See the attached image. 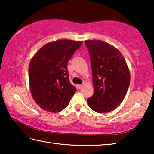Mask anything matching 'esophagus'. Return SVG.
Returning <instances> with one entry per match:
<instances>
[{"label":"esophagus","mask_w":154,"mask_h":154,"mask_svg":"<svg viewBox=\"0 0 154 154\" xmlns=\"http://www.w3.org/2000/svg\"><path fill=\"white\" fill-rule=\"evenodd\" d=\"M77 88L79 90H80V89H82V88H83V85H81V84H79V85H77Z\"/></svg>","instance_id":"34e87169"}]
</instances>
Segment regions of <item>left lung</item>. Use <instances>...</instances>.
Instances as JSON below:
<instances>
[{
	"label": "left lung",
	"mask_w": 154,
	"mask_h": 154,
	"mask_svg": "<svg viewBox=\"0 0 154 154\" xmlns=\"http://www.w3.org/2000/svg\"><path fill=\"white\" fill-rule=\"evenodd\" d=\"M85 45L90 54L94 94L88 105L97 113H106L120 105L128 90L130 75L121 52L99 40H88Z\"/></svg>",
	"instance_id": "8db88e82"
}]
</instances>
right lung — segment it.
<instances>
[{
  "label": "right lung",
  "mask_w": 154,
  "mask_h": 154,
  "mask_svg": "<svg viewBox=\"0 0 154 154\" xmlns=\"http://www.w3.org/2000/svg\"><path fill=\"white\" fill-rule=\"evenodd\" d=\"M82 44L66 39L54 41L43 45L31 59L30 93L43 110L58 113L69 105L77 89L70 83L67 65Z\"/></svg>",
  "instance_id": "right-lung-1"
}]
</instances>
